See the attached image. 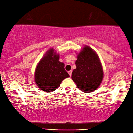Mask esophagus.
<instances>
[{
    "instance_id": "esophagus-1",
    "label": "esophagus",
    "mask_w": 133,
    "mask_h": 133,
    "mask_svg": "<svg viewBox=\"0 0 133 133\" xmlns=\"http://www.w3.org/2000/svg\"><path fill=\"white\" fill-rule=\"evenodd\" d=\"M68 74H69V75H70V76L71 77V74H72V71H71V70L69 71H68Z\"/></svg>"
}]
</instances>
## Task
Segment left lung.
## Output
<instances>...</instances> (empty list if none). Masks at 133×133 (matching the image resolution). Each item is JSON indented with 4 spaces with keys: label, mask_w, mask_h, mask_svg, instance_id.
<instances>
[{
    "label": "left lung",
    "mask_w": 133,
    "mask_h": 133,
    "mask_svg": "<svg viewBox=\"0 0 133 133\" xmlns=\"http://www.w3.org/2000/svg\"><path fill=\"white\" fill-rule=\"evenodd\" d=\"M77 55L76 68L71 78L79 90L91 92L99 88L103 79V70L97 52L85 45Z\"/></svg>",
    "instance_id": "obj_1"
}]
</instances>
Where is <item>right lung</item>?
Masks as SVG:
<instances>
[{
  "instance_id": "obj_1",
  "label": "right lung",
  "mask_w": 133,
  "mask_h": 133,
  "mask_svg": "<svg viewBox=\"0 0 133 133\" xmlns=\"http://www.w3.org/2000/svg\"><path fill=\"white\" fill-rule=\"evenodd\" d=\"M59 53L51 48L37 63L34 82L41 90L46 92L54 91L63 80L70 77L64 68L65 64L59 61Z\"/></svg>"
}]
</instances>
